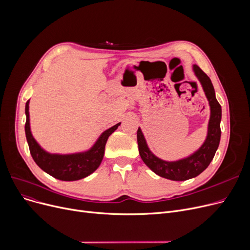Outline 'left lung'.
Returning a JSON list of instances; mask_svg holds the SVG:
<instances>
[{"mask_svg": "<svg viewBox=\"0 0 250 250\" xmlns=\"http://www.w3.org/2000/svg\"><path fill=\"white\" fill-rule=\"evenodd\" d=\"M193 71L202 83L209 106H211V117H209L208 122V137L203 146L186 159L176 162H167L157 158L151 153L140 127L137 132L139 153L144 163L156 174L170 180L182 181L201 174L213 160L220 143L222 108L220 103L216 99L214 86L211 82V79L201 70L199 65L193 64Z\"/></svg>", "mask_w": 250, "mask_h": 250, "instance_id": "1", "label": "left lung"}]
</instances>
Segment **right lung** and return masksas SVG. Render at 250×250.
<instances>
[{
	"instance_id": "add662e5",
	"label": "right lung",
	"mask_w": 250,
	"mask_h": 250,
	"mask_svg": "<svg viewBox=\"0 0 250 250\" xmlns=\"http://www.w3.org/2000/svg\"><path fill=\"white\" fill-rule=\"evenodd\" d=\"M28 109L29 100L26 102L25 106V134L32 158L47 174L63 181L79 180L93 173L103 159L105 144H106L108 137L121 125L120 123L105 130L94 144V146L85 153L72 155L49 154L41 148L31 135Z\"/></svg>"
}]
</instances>
